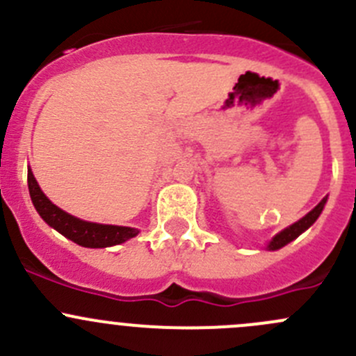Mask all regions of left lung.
<instances>
[{
  "instance_id": "left-lung-1",
  "label": "left lung",
  "mask_w": 356,
  "mask_h": 356,
  "mask_svg": "<svg viewBox=\"0 0 356 356\" xmlns=\"http://www.w3.org/2000/svg\"><path fill=\"white\" fill-rule=\"evenodd\" d=\"M325 201H327V198H324L321 201V203L317 204V207L314 208V210L312 211H308L307 215H305L303 218H300V220L298 222H294L293 225H289V227H286L284 231H281L279 232L277 236H275V238H272V241L268 243V250H279V248H282V246H286L288 245V243H291L293 241V239H296L298 236L301 234V232H305L307 231L308 227H310L312 224H314L315 220H317L318 218V215L322 213V210H324V204H325Z\"/></svg>"
}]
</instances>
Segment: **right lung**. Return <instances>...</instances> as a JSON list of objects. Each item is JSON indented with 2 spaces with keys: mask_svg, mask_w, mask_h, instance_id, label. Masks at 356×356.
I'll use <instances>...</instances> for the list:
<instances>
[{
  "mask_svg": "<svg viewBox=\"0 0 356 356\" xmlns=\"http://www.w3.org/2000/svg\"><path fill=\"white\" fill-rule=\"evenodd\" d=\"M27 184L32 203H34L35 210L41 215L42 220L49 227L56 229L60 234L65 236L70 241L77 243V245L84 248H106L120 245V243L127 241V239L139 234L138 229L134 227L95 224V222L81 220V218L63 211L62 208H58L46 198V195L39 188L31 168L27 170Z\"/></svg>",
  "mask_w": 356,
  "mask_h": 356,
  "instance_id": "1",
  "label": "right lung"
}]
</instances>
